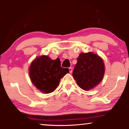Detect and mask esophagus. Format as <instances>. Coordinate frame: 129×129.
I'll list each match as a JSON object with an SVG mask.
<instances>
[{
    "label": "esophagus",
    "instance_id": "esophagus-1",
    "mask_svg": "<svg viewBox=\"0 0 129 129\" xmlns=\"http://www.w3.org/2000/svg\"><path fill=\"white\" fill-rule=\"evenodd\" d=\"M69 72H70V73H72V71H73L72 68H71V67L69 68Z\"/></svg>",
    "mask_w": 129,
    "mask_h": 129
}]
</instances>
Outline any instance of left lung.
<instances>
[{
    "mask_svg": "<svg viewBox=\"0 0 129 129\" xmlns=\"http://www.w3.org/2000/svg\"><path fill=\"white\" fill-rule=\"evenodd\" d=\"M73 72V76L78 86L88 91L95 88L103 79L105 64L97 54L89 52L81 53Z\"/></svg>",
    "mask_w": 129,
    "mask_h": 129,
    "instance_id": "8db88e82",
    "label": "left lung"
}]
</instances>
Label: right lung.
Returning <instances> with one entry per match:
<instances>
[{
  "mask_svg": "<svg viewBox=\"0 0 129 129\" xmlns=\"http://www.w3.org/2000/svg\"><path fill=\"white\" fill-rule=\"evenodd\" d=\"M68 68L61 67L59 58L52 60L48 56L37 57L29 68L30 81L44 93L53 92L59 85L61 78L69 73Z\"/></svg>",
  "mask_w": 129,
  "mask_h": 129,
  "instance_id": "right-lung-1",
  "label": "right lung"
}]
</instances>
